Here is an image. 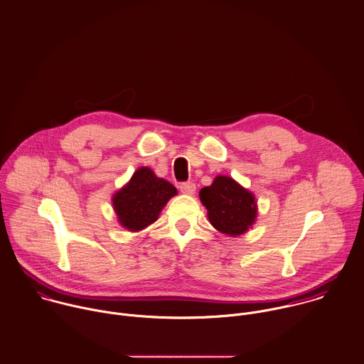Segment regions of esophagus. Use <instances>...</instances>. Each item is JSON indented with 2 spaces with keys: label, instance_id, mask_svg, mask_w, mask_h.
Instances as JSON below:
<instances>
[{
  "label": "esophagus",
  "instance_id": "esophagus-1",
  "mask_svg": "<svg viewBox=\"0 0 364 364\" xmlns=\"http://www.w3.org/2000/svg\"><path fill=\"white\" fill-rule=\"evenodd\" d=\"M180 190L183 194L186 196H193L196 193V184L193 181H187V183H181Z\"/></svg>",
  "mask_w": 364,
  "mask_h": 364
}]
</instances>
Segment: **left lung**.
<instances>
[{
	"mask_svg": "<svg viewBox=\"0 0 364 364\" xmlns=\"http://www.w3.org/2000/svg\"><path fill=\"white\" fill-rule=\"evenodd\" d=\"M211 225L223 234L237 237L248 231L257 218L252 193L227 176H217L211 186L200 190Z\"/></svg>",
	"mask_w": 364,
	"mask_h": 364,
	"instance_id": "8db88e82",
	"label": "left lung"
}]
</instances>
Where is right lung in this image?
<instances>
[{"label":"right lung","instance_id":"1","mask_svg":"<svg viewBox=\"0 0 364 364\" xmlns=\"http://www.w3.org/2000/svg\"><path fill=\"white\" fill-rule=\"evenodd\" d=\"M176 194L177 190L171 183L159 178L151 168L140 167L112 201L120 225L134 232L153 224Z\"/></svg>","mask_w":364,"mask_h":364}]
</instances>
